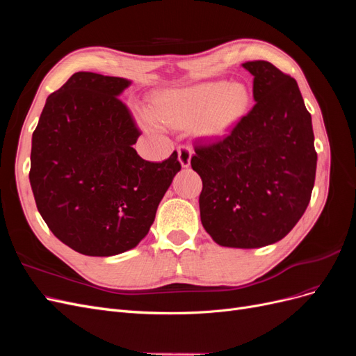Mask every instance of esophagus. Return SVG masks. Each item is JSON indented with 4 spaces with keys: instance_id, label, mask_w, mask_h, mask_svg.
Returning <instances> with one entry per match:
<instances>
[{
    "instance_id": "esophagus-1",
    "label": "esophagus",
    "mask_w": 356,
    "mask_h": 356,
    "mask_svg": "<svg viewBox=\"0 0 356 356\" xmlns=\"http://www.w3.org/2000/svg\"><path fill=\"white\" fill-rule=\"evenodd\" d=\"M191 154H193V149H191L190 145L182 144V145L178 147V159H179V163L182 165V168H188L190 166Z\"/></svg>"
}]
</instances>
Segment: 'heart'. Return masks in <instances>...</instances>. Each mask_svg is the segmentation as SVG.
Masks as SVG:
<instances>
[{
    "label": "heart",
    "mask_w": 356,
    "mask_h": 356,
    "mask_svg": "<svg viewBox=\"0 0 356 356\" xmlns=\"http://www.w3.org/2000/svg\"><path fill=\"white\" fill-rule=\"evenodd\" d=\"M251 95L241 83H203L188 89L168 92L145 110L141 122L147 129L161 124L187 126L196 122L197 131L207 136H220L246 113Z\"/></svg>",
    "instance_id": "obj_1"
}]
</instances>
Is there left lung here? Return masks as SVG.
I'll list each match as a JSON object with an SVG mask.
<instances>
[{
	"mask_svg": "<svg viewBox=\"0 0 356 356\" xmlns=\"http://www.w3.org/2000/svg\"><path fill=\"white\" fill-rule=\"evenodd\" d=\"M254 75L255 105L227 136L195 144L204 230L221 246L261 248L293 230L316 175L312 117L297 81L267 60L242 63Z\"/></svg>",
	"mask_w": 356,
	"mask_h": 356,
	"instance_id": "left-lung-1",
	"label": "left lung"
}]
</instances>
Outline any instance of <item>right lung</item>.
Wrapping results in <instances>:
<instances>
[{"mask_svg": "<svg viewBox=\"0 0 356 356\" xmlns=\"http://www.w3.org/2000/svg\"><path fill=\"white\" fill-rule=\"evenodd\" d=\"M131 81L75 72L49 95L32 134L29 181L56 238L84 255L132 250L181 169L178 153L144 160L139 131L120 95Z\"/></svg>", "mask_w": 356, "mask_h": 356, "instance_id": "right-lung-1", "label": "right lung"}]
</instances>
